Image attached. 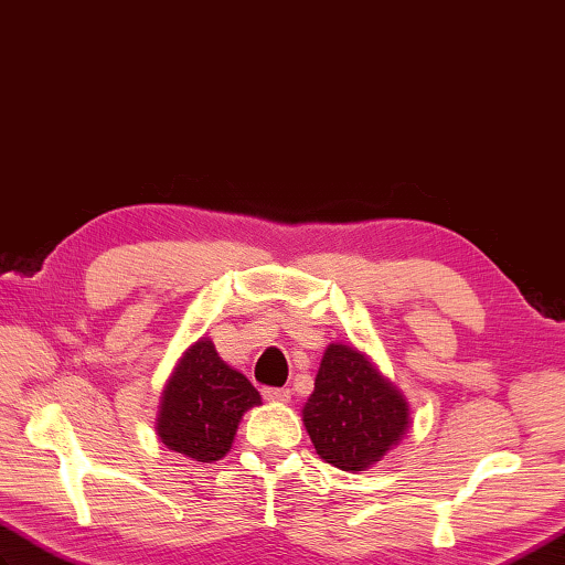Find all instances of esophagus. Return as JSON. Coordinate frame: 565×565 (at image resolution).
Masks as SVG:
<instances>
[{
    "instance_id": "34e87169",
    "label": "esophagus",
    "mask_w": 565,
    "mask_h": 565,
    "mask_svg": "<svg viewBox=\"0 0 565 565\" xmlns=\"http://www.w3.org/2000/svg\"><path fill=\"white\" fill-rule=\"evenodd\" d=\"M263 398L273 401V404H287L292 398L290 388H263Z\"/></svg>"
}]
</instances>
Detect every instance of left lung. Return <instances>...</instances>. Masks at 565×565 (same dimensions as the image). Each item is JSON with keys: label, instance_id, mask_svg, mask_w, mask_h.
Masks as SVG:
<instances>
[{"label": "left lung", "instance_id": "left-lung-1", "mask_svg": "<svg viewBox=\"0 0 565 565\" xmlns=\"http://www.w3.org/2000/svg\"><path fill=\"white\" fill-rule=\"evenodd\" d=\"M317 455L341 471H365L408 430V404L358 348L331 343L302 408Z\"/></svg>", "mask_w": 565, "mask_h": 565}]
</instances>
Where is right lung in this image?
I'll return each instance as SVG.
<instances>
[{
    "label": "right lung",
    "mask_w": 565,
    "mask_h": 565,
    "mask_svg": "<svg viewBox=\"0 0 565 565\" xmlns=\"http://www.w3.org/2000/svg\"><path fill=\"white\" fill-rule=\"evenodd\" d=\"M260 394L224 362L210 338L185 350L161 394L157 435L173 452L217 461L232 449L236 428Z\"/></svg>",
    "instance_id": "add662e5"
}]
</instances>
